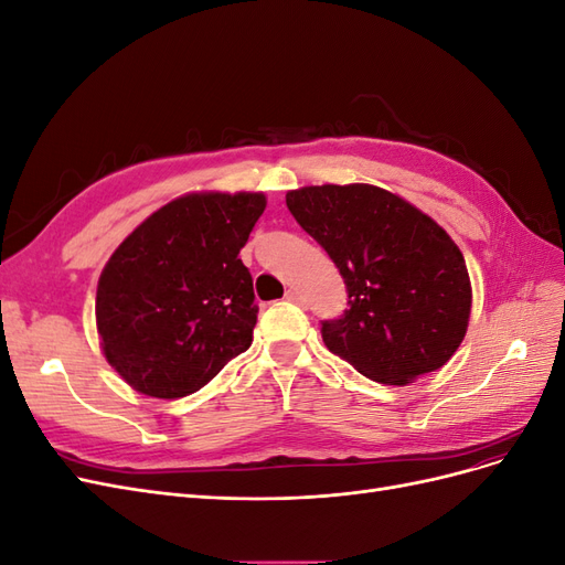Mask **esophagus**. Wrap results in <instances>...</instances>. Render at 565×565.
<instances>
[{
  "instance_id": "esophagus-1",
  "label": "esophagus",
  "mask_w": 565,
  "mask_h": 565,
  "mask_svg": "<svg viewBox=\"0 0 565 565\" xmlns=\"http://www.w3.org/2000/svg\"><path fill=\"white\" fill-rule=\"evenodd\" d=\"M285 299H287V301H292V303H299V306H303V303H306L303 295L299 292V289H295V287H289V289H287V292H285Z\"/></svg>"
}]
</instances>
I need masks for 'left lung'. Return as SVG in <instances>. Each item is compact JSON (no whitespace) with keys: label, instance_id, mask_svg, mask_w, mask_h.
Returning <instances> with one entry per match:
<instances>
[{"label":"left lung","instance_id":"8db88e82","mask_svg":"<svg viewBox=\"0 0 565 565\" xmlns=\"http://www.w3.org/2000/svg\"><path fill=\"white\" fill-rule=\"evenodd\" d=\"M285 202L347 282L349 309L322 320L324 347L393 386L450 361L467 334L471 282L431 216L370 183L306 185Z\"/></svg>","mask_w":565,"mask_h":565}]
</instances>
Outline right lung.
I'll list each match as a JSON object with an SVG mask.
<instances>
[{
  "mask_svg": "<svg viewBox=\"0 0 565 565\" xmlns=\"http://www.w3.org/2000/svg\"><path fill=\"white\" fill-rule=\"evenodd\" d=\"M262 193H191L125 237L96 289L106 361L152 398L195 393L252 344L259 306L237 259Z\"/></svg>",
  "mask_w": 565,
  "mask_h": 565,
  "instance_id": "obj_1",
  "label": "right lung"
}]
</instances>
